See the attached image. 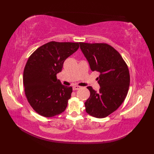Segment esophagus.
I'll list each match as a JSON object with an SVG mask.
<instances>
[{
  "instance_id": "1",
  "label": "esophagus",
  "mask_w": 154,
  "mask_h": 154,
  "mask_svg": "<svg viewBox=\"0 0 154 154\" xmlns=\"http://www.w3.org/2000/svg\"><path fill=\"white\" fill-rule=\"evenodd\" d=\"M81 89V87H79V86L75 85V86H73V91L78 90V89Z\"/></svg>"
}]
</instances>
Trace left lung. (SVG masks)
Instances as JSON below:
<instances>
[{"label":"left lung","instance_id":"8db88e82","mask_svg":"<svg viewBox=\"0 0 154 154\" xmlns=\"http://www.w3.org/2000/svg\"><path fill=\"white\" fill-rule=\"evenodd\" d=\"M79 44L91 71L100 73L97 78L99 92L87 87L91 94L85 103L86 112L102 119L114 112L126 97L130 86L128 68L120 54L109 45L83 42Z\"/></svg>","mask_w":154,"mask_h":154}]
</instances>
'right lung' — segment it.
<instances>
[{
    "label": "right lung",
    "mask_w": 154,
    "mask_h": 154,
    "mask_svg": "<svg viewBox=\"0 0 154 154\" xmlns=\"http://www.w3.org/2000/svg\"><path fill=\"white\" fill-rule=\"evenodd\" d=\"M79 43L50 42L38 48L30 57L23 74L25 94L33 109L52 117L64 112L72 87L62 85L56 75L66 59L79 49Z\"/></svg>",
    "instance_id": "1"
}]
</instances>
